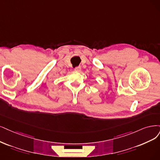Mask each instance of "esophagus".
I'll return each mask as SVG.
<instances>
[{"label":"esophagus","instance_id":"34e87169","mask_svg":"<svg viewBox=\"0 0 160 160\" xmlns=\"http://www.w3.org/2000/svg\"><path fill=\"white\" fill-rule=\"evenodd\" d=\"M74 70L76 71V72H80V71L81 70V67H76L74 68Z\"/></svg>","mask_w":160,"mask_h":160}]
</instances>
